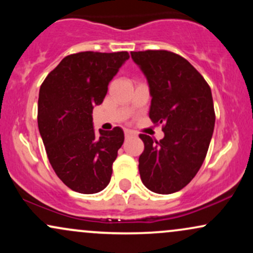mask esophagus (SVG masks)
I'll return each instance as SVG.
<instances>
[{
  "mask_svg": "<svg viewBox=\"0 0 253 253\" xmlns=\"http://www.w3.org/2000/svg\"><path fill=\"white\" fill-rule=\"evenodd\" d=\"M133 135H135V134L132 132V130H125V136H126V138H130V136H133Z\"/></svg>",
  "mask_w": 253,
  "mask_h": 253,
  "instance_id": "obj_1",
  "label": "esophagus"
}]
</instances>
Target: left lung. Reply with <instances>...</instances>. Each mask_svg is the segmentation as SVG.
<instances>
[{
    "mask_svg": "<svg viewBox=\"0 0 253 253\" xmlns=\"http://www.w3.org/2000/svg\"><path fill=\"white\" fill-rule=\"evenodd\" d=\"M130 56L149 84V117L163 124L164 132L159 141L139 135L145 146L139 157L141 182L153 193H176L195 177L210 147L215 125L211 88L187 59L172 52Z\"/></svg>",
    "mask_w": 253,
    "mask_h": 253,
    "instance_id": "obj_1",
    "label": "left lung"
}]
</instances>
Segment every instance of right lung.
<instances>
[{"label":"right lung","mask_w":253,"mask_h":253,"mask_svg":"<svg viewBox=\"0 0 253 253\" xmlns=\"http://www.w3.org/2000/svg\"><path fill=\"white\" fill-rule=\"evenodd\" d=\"M128 52H81L65 57L45 78L38 100V127L54 172L81 194H95L110 182L124 130L95 132L92 109L128 60Z\"/></svg>","instance_id":"right-lung-1"}]
</instances>
